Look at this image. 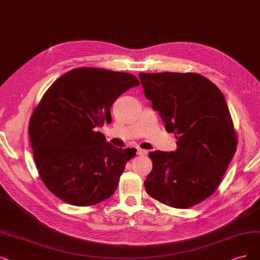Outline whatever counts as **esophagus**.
<instances>
[{"label":"esophagus","instance_id":"1","mask_svg":"<svg viewBox=\"0 0 260 260\" xmlns=\"http://www.w3.org/2000/svg\"><path fill=\"white\" fill-rule=\"evenodd\" d=\"M137 154L138 155H147L148 154V151L147 150H143V149H138L137 150Z\"/></svg>","mask_w":260,"mask_h":260}]
</instances>
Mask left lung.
I'll list each match as a JSON object with an SVG mask.
<instances>
[{"label":"left lung","instance_id":"8db88e82","mask_svg":"<svg viewBox=\"0 0 260 260\" xmlns=\"http://www.w3.org/2000/svg\"><path fill=\"white\" fill-rule=\"evenodd\" d=\"M145 95L158 111L177 150L150 152L147 193L186 209L212 195L237 150V134L223 93L196 73H140Z\"/></svg>","mask_w":260,"mask_h":260}]
</instances>
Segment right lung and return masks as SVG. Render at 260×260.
Returning <instances> with one entry per match:
<instances>
[{"label":"right lung","mask_w":260,"mask_h":260,"mask_svg":"<svg viewBox=\"0 0 260 260\" xmlns=\"http://www.w3.org/2000/svg\"><path fill=\"white\" fill-rule=\"evenodd\" d=\"M139 84L135 76L79 67L57 78L32 113L28 136L46 187L65 203L86 207L108 199L136 149H119L98 132L111 122L119 96Z\"/></svg>","instance_id":"obj_1"}]
</instances>
